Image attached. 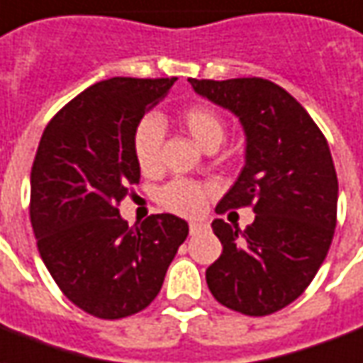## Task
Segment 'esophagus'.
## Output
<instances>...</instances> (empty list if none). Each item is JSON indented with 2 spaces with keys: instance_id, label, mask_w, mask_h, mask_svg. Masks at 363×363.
Segmentation results:
<instances>
[{
  "instance_id": "esophagus-1",
  "label": "esophagus",
  "mask_w": 363,
  "mask_h": 363,
  "mask_svg": "<svg viewBox=\"0 0 363 363\" xmlns=\"http://www.w3.org/2000/svg\"><path fill=\"white\" fill-rule=\"evenodd\" d=\"M211 226H208L207 222H189V232H191V236H197V234H203V232H208Z\"/></svg>"
}]
</instances>
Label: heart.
<instances>
[{"label": "heart", "instance_id": "obj_1", "mask_svg": "<svg viewBox=\"0 0 363 363\" xmlns=\"http://www.w3.org/2000/svg\"><path fill=\"white\" fill-rule=\"evenodd\" d=\"M182 123L195 141L203 149L211 145H220L226 135V127L218 113L205 108L193 106L182 113ZM164 125L160 118L149 116L137 125L133 135V155L145 174H152L160 168V152H162ZM160 203L164 207L178 214H199L205 205V191L199 185L185 179H176L160 191Z\"/></svg>", "mask_w": 363, "mask_h": 363}]
</instances>
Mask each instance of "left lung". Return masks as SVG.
<instances>
[{
    "label": "left lung",
    "mask_w": 363,
    "mask_h": 363,
    "mask_svg": "<svg viewBox=\"0 0 363 363\" xmlns=\"http://www.w3.org/2000/svg\"><path fill=\"white\" fill-rule=\"evenodd\" d=\"M189 83L234 113L245 135L243 168L216 213H255L245 230L214 218L222 255L207 269L208 290L234 311L269 315L300 298L333 242L338 179L329 145L306 108L267 79Z\"/></svg>",
    "instance_id": "1"
}]
</instances>
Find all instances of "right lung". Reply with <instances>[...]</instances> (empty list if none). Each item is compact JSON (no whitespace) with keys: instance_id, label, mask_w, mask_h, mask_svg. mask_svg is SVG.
Returning <instances> with one entry per match:
<instances>
[{"instance_id":"add662e5","label":"right lung","mask_w":363,"mask_h":363,"mask_svg":"<svg viewBox=\"0 0 363 363\" xmlns=\"http://www.w3.org/2000/svg\"><path fill=\"white\" fill-rule=\"evenodd\" d=\"M176 79L112 77L48 123L30 172V222L44 265L77 308L121 319L155 300L189 226L150 214L129 226L118 205L139 184L133 135Z\"/></svg>"}]
</instances>
